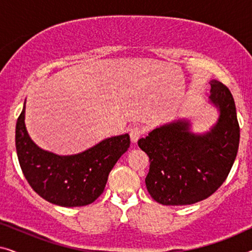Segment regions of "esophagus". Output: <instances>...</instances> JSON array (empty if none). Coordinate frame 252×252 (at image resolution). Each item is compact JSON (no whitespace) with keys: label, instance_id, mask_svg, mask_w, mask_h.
<instances>
[{"label":"esophagus","instance_id":"34e87169","mask_svg":"<svg viewBox=\"0 0 252 252\" xmlns=\"http://www.w3.org/2000/svg\"><path fill=\"white\" fill-rule=\"evenodd\" d=\"M142 134H143V129L139 126H134L129 129V136L133 143H136L137 140L142 136Z\"/></svg>","mask_w":252,"mask_h":252}]
</instances>
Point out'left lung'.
Listing matches in <instances>:
<instances>
[{"label":"left lung","instance_id":"left-lung-1","mask_svg":"<svg viewBox=\"0 0 252 252\" xmlns=\"http://www.w3.org/2000/svg\"><path fill=\"white\" fill-rule=\"evenodd\" d=\"M210 102L219 118L209 132L195 134L190 122L179 119L139 140L149 156L148 191L163 205H189L211 196L223 184L235 160L240 126L229 89L211 80Z\"/></svg>","mask_w":252,"mask_h":252}]
</instances>
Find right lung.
<instances>
[{"instance_id": "add662e5", "label": "right lung", "mask_w": 252, "mask_h": 252, "mask_svg": "<svg viewBox=\"0 0 252 252\" xmlns=\"http://www.w3.org/2000/svg\"><path fill=\"white\" fill-rule=\"evenodd\" d=\"M128 134L105 139L70 156L41 149L25 126V105L17 119L16 150L22 171L33 190L53 204L88 205L104 190L110 171L129 148Z\"/></svg>"}]
</instances>
